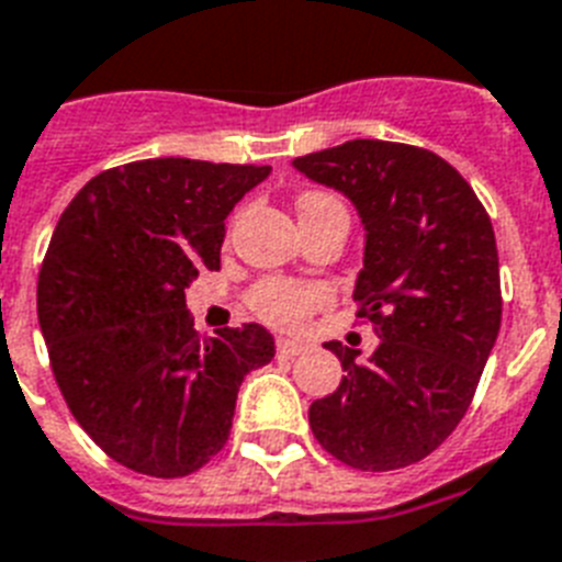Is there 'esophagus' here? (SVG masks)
<instances>
[{
    "label": "esophagus",
    "instance_id": "34e87169",
    "mask_svg": "<svg viewBox=\"0 0 562 562\" xmlns=\"http://www.w3.org/2000/svg\"><path fill=\"white\" fill-rule=\"evenodd\" d=\"M305 348L308 346H305L303 339H277V353H280V357H296V353H303Z\"/></svg>",
    "mask_w": 562,
    "mask_h": 562
}]
</instances>
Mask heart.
Segmentation results:
<instances>
[{"label": "heart", "instance_id": "heart-1", "mask_svg": "<svg viewBox=\"0 0 562 562\" xmlns=\"http://www.w3.org/2000/svg\"><path fill=\"white\" fill-rule=\"evenodd\" d=\"M300 220H317L325 214H339L342 202L334 193L325 191H305L296 200ZM328 303V291L323 285H311V282L282 280V277H266L248 291V305L259 319L277 328H296L314 314L317 308Z\"/></svg>", "mask_w": 562, "mask_h": 562}]
</instances>
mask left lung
<instances>
[{"instance_id": "1", "label": "left lung", "mask_w": 562, "mask_h": 562, "mask_svg": "<svg viewBox=\"0 0 562 562\" xmlns=\"http://www.w3.org/2000/svg\"><path fill=\"white\" fill-rule=\"evenodd\" d=\"M294 168L360 211L366 257L353 300L380 337L369 362L325 342L346 376L311 403V431L351 469L419 463L469 412L497 339L492 220L460 171L417 145L351 139L296 157Z\"/></svg>"}]
</instances>
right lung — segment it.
Instances as JSON below:
<instances>
[{
  "label": "right lung",
  "instance_id": "1",
  "mask_svg": "<svg viewBox=\"0 0 562 562\" xmlns=\"http://www.w3.org/2000/svg\"><path fill=\"white\" fill-rule=\"evenodd\" d=\"M268 165L139 159L70 200L42 259L36 311L70 414L148 477L200 471L231 434L245 374L271 362L257 323L200 337L186 289L220 268L225 216Z\"/></svg>",
  "mask_w": 562,
  "mask_h": 562
}]
</instances>
